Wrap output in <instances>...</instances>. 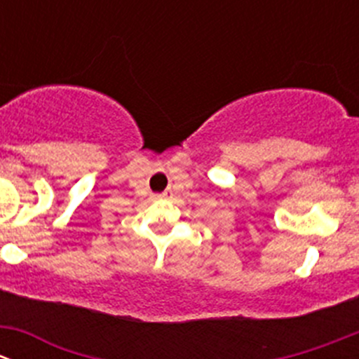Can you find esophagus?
Wrapping results in <instances>:
<instances>
[{
	"mask_svg": "<svg viewBox=\"0 0 359 359\" xmlns=\"http://www.w3.org/2000/svg\"><path fill=\"white\" fill-rule=\"evenodd\" d=\"M166 194H168V191H165V193H163V194H161V196H166Z\"/></svg>",
	"mask_w": 359,
	"mask_h": 359,
	"instance_id": "obj_1",
	"label": "esophagus"
}]
</instances>
